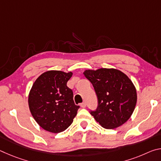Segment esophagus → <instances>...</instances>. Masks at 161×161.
Instances as JSON below:
<instances>
[{"mask_svg":"<svg viewBox=\"0 0 161 161\" xmlns=\"http://www.w3.org/2000/svg\"><path fill=\"white\" fill-rule=\"evenodd\" d=\"M80 106H81V107H82V108H85L86 107V103L85 102H83V103H81V104H80Z\"/></svg>","mask_w":161,"mask_h":161,"instance_id":"esophagus-1","label":"esophagus"}]
</instances>
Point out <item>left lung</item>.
Returning <instances> with one entry per match:
<instances>
[{
	"mask_svg": "<svg viewBox=\"0 0 161 161\" xmlns=\"http://www.w3.org/2000/svg\"><path fill=\"white\" fill-rule=\"evenodd\" d=\"M83 74L93 85L98 107L90 114L103 128L116 129L128 121L137 102V94L131 80L121 71L101 68L87 69Z\"/></svg>",
	"mask_w": 161,
	"mask_h": 161,
	"instance_id": "obj_1",
	"label": "left lung"
}]
</instances>
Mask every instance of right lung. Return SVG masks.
<instances>
[{"label": "right lung", "mask_w": 161, "mask_h": 161, "mask_svg": "<svg viewBox=\"0 0 161 161\" xmlns=\"http://www.w3.org/2000/svg\"><path fill=\"white\" fill-rule=\"evenodd\" d=\"M72 72L58 70L45 72L32 85L28 96L32 116L43 129L58 133L73 122L80 106L73 100V92L67 86Z\"/></svg>", "instance_id": "right-lung-1"}]
</instances>
